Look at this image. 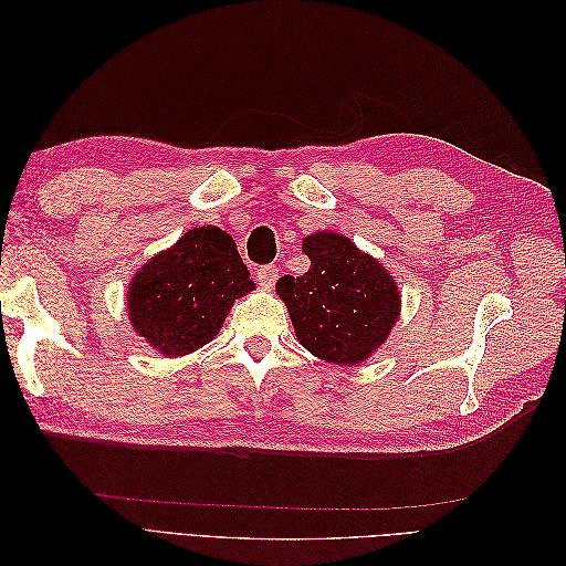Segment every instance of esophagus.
<instances>
[{"label":"esophagus","instance_id":"obj_1","mask_svg":"<svg viewBox=\"0 0 566 566\" xmlns=\"http://www.w3.org/2000/svg\"><path fill=\"white\" fill-rule=\"evenodd\" d=\"M256 281H260V285L264 290H271L273 283L279 281V269L276 266H260L256 269Z\"/></svg>","mask_w":566,"mask_h":566}]
</instances>
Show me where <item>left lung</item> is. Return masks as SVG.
I'll return each instance as SVG.
<instances>
[{
    "mask_svg": "<svg viewBox=\"0 0 566 566\" xmlns=\"http://www.w3.org/2000/svg\"><path fill=\"white\" fill-rule=\"evenodd\" d=\"M302 250L312 260L310 271L276 283L300 345L328 364L366 361L385 345L399 318L397 283L378 260L342 233L306 235Z\"/></svg>",
    "mask_w": 566,
    "mask_h": 566,
    "instance_id": "8db88e82",
    "label": "left lung"
}]
</instances>
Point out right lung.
I'll use <instances>...</instances> for the list:
<instances>
[{"instance_id":"1","label":"right lung","mask_w":566,"mask_h":566,"mask_svg":"<svg viewBox=\"0 0 566 566\" xmlns=\"http://www.w3.org/2000/svg\"><path fill=\"white\" fill-rule=\"evenodd\" d=\"M250 290L254 283L233 238L198 227L134 273L127 312L134 333L172 358L214 339L233 302Z\"/></svg>"}]
</instances>
